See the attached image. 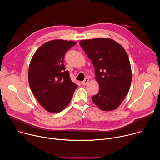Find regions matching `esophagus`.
<instances>
[{"label":"esophagus","mask_w":160,"mask_h":160,"mask_svg":"<svg viewBox=\"0 0 160 160\" xmlns=\"http://www.w3.org/2000/svg\"><path fill=\"white\" fill-rule=\"evenodd\" d=\"M88 81H89V79L88 78H86L82 82V84L83 85H85L86 84H87L88 83Z\"/></svg>","instance_id":"obj_1"}]
</instances>
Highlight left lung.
<instances>
[{
	"label": "left lung",
	"mask_w": 160,
	"mask_h": 160,
	"mask_svg": "<svg viewBox=\"0 0 160 160\" xmlns=\"http://www.w3.org/2000/svg\"><path fill=\"white\" fill-rule=\"evenodd\" d=\"M80 45L95 67L99 92L92 97L101 110L117 109L127 95L132 81L128 56L120 44L109 38L82 40Z\"/></svg>",
	"instance_id": "1"
}]
</instances>
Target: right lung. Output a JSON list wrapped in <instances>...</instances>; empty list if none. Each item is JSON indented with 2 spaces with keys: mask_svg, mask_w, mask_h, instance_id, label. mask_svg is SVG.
<instances>
[{
  "mask_svg": "<svg viewBox=\"0 0 160 160\" xmlns=\"http://www.w3.org/2000/svg\"><path fill=\"white\" fill-rule=\"evenodd\" d=\"M75 44L71 40H51L41 45L31 59L28 70L30 88L38 102L49 112L62 111L78 87L63 64L65 53Z\"/></svg>",
  "mask_w": 160,
  "mask_h": 160,
  "instance_id": "1",
  "label": "right lung"
}]
</instances>
